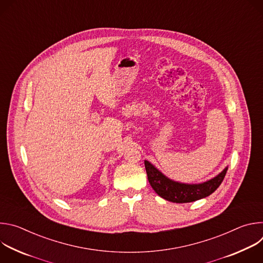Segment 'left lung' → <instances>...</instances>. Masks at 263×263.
Segmentation results:
<instances>
[{"label":"left lung","mask_w":263,"mask_h":263,"mask_svg":"<svg viewBox=\"0 0 263 263\" xmlns=\"http://www.w3.org/2000/svg\"><path fill=\"white\" fill-rule=\"evenodd\" d=\"M147 180L155 193L166 201L173 203H191L206 198L214 193L221 184L228 167L216 177L199 184H186L168 179L151 162L144 160Z\"/></svg>","instance_id":"left-lung-1"}]
</instances>
